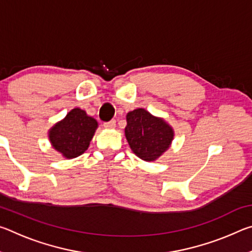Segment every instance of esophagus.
Segmentation results:
<instances>
[{
  "instance_id": "esophagus-1",
  "label": "esophagus",
  "mask_w": 252,
  "mask_h": 252,
  "mask_svg": "<svg viewBox=\"0 0 252 252\" xmlns=\"http://www.w3.org/2000/svg\"><path fill=\"white\" fill-rule=\"evenodd\" d=\"M103 126L106 127V129H113V127H116V120H111L109 122H105Z\"/></svg>"
}]
</instances>
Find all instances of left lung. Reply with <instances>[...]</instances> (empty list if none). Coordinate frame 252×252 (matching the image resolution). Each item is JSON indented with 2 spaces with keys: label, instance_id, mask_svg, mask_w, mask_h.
<instances>
[{
  "label": "left lung",
  "instance_id": "1",
  "mask_svg": "<svg viewBox=\"0 0 252 252\" xmlns=\"http://www.w3.org/2000/svg\"><path fill=\"white\" fill-rule=\"evenodd\" d=\"M126 139L132 152L147 162L156 161L171 146L172 126L164 120L139 108L126 114Z\"/></svg>",
  "mask_w": 252,
  "mask_h": 252
}]
</instances>
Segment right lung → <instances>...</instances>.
Masks as SVG:
<instances>
[{
    "label": "right lung",
    "mask_w": 252,
    "mask_h": 252,
    "mask_svg": "<svg viewBox=\"0 0 252 252\" xmlns=\"http://www.w3.org/2000/svg\"><path fill=\"white\" fill-rule=\"evenodd\" d=\"M97 126L95 119L84 110L72 109L49 130L51 146L65 159H73L88 150Z\"/></svg>",
    "instance_id": "obj_1"
}]
</instances>
